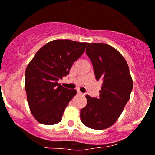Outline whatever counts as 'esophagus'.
I'll return each instance as SVG.
<instances>
[{
  "mask_svg": "<svg viewBox=\"0 0 155 155\" xmlns=\"http://www.w3.org/2000/svg\"><path fill=\"white\" fill-rule=\"evenodd\" d=\"M77 92H78V93H79V94H82V92H81V91H79V90H77Z\"/></svg>",
  "mask_w": 155,
  "mask_h": 155,
  "instance_id": "1",
  "label": "esophagus"
}]
</instances>
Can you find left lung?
<instances>
[{"instance_id":"1","label":"left lung","mask_w":155,"mask_h":155,"mask_svg":"<svg viewBox=\"0 0 155 155\" xmlns=\"http://www.w3.org/2000/svg\"><path fill=\"white\" fill-rule=\"evenodd\" d=\"M90 58L97 81L102 82L98 98L86 95L87 105L81 110V121L88 128L102 130L115 123L129 100L133 80L124 57L104 43H87Z\"/></svg>"}]
</instances>
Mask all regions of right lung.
Here are the masks:
<instances>
[{"instance_id":"1","label":"right lung","mask_w":155,"mask_h":155,"mask_svg":"<svg viewBox=\"0 0 155 155\" xmlns=\"http://www.w3.org/2000/svg\"><path fill=\"white\" fill-rule=\"evenodd\" d=\"M87 43L57 39L44 45L27 67L25 90L30 111L44 125H54L76 94L58 84L69 73L73 62L84 52Z\"/></svg>"}]
</instances>
